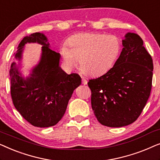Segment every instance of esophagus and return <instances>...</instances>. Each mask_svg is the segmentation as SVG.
<instances>
[{
	"label": "esophagus",
	"instance_id": "esophagus-1",
	"mask_svg": "<svg viewBox=\"0 0 160 160\" xmlns=\"http://www.w3.org/2000/svg\"><path fill=\"white\" fill-rule=\"evenodd\" d=\"M82 83L84 85H86L87 84V80L86 79V78H82Z\"/></svg>",
	"mask_w": 160,
	"mask_h": 160
}]
</instances>
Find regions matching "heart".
Segmentation results:
<instances>
[{"label":"heart","instance_id":"1","mask_svg":"<svg viewBox=\"0 0 160 160\" xmlns=\"http://www.w3.org/2000/svg\"><path fill=\"white\" fill-rule=\"evenodd\" d=\"M68 46L63 45L60 49L64 65L73 68L80 62L82 71L89 76H99L108 71L121 51L118 38L101 33L76 35L69 39Z\"/></svg>","mask_w":160,"mask_h":160}]
</instances>
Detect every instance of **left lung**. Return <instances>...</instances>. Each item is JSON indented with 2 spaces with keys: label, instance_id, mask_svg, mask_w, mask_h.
<instances>
[{
  "label": "left lung",
  "instance_id": "8db88e82",
  "mask_svg": "<svg viewBox=\"0 0 160 160\" xmlns=\"http://www.w3.org/2000/svg\"><path fill=\"white\" fill-rule=\"evenodd\" d=\"M113 68L90 79L91 103L98 122L110 128L134 122L143 111L152 86L153 60L138 35L128 32Z\"/></svg>",
  "mask_w": 160,
  "mask_h": 160
}]
</instances>
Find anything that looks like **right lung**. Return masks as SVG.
I'll use <instances>...</instances> for the list:
<instances>
[{"mask_svg": "<svg viewBox=\"0 0 160 160\" xmlns=\"http://www.w3.org/2000/svg\"><path fill=\"white\" fill-rule=\"evenodd\" d=\"M27 43L42 46L40 61L26 78L21 76L17 63H12L11 95L14 107L26 121L38 128H49L62 119L74 89L82 81L78 74L68 75L61 69L60 54L50 49L47 38L41 32L24 37L14 53L17 60H21Z\"/></svg>", "mask_w": 160, "mask_h": 160, "instance_id": "1", "label": "right lung"}]
</instances>
